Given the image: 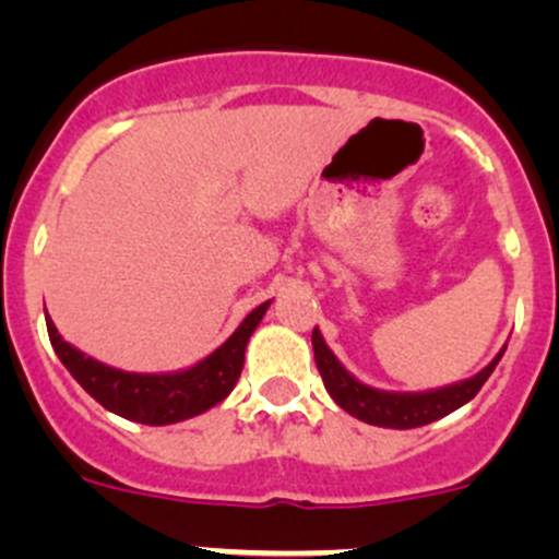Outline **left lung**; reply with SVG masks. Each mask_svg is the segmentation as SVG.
<instances>
[{"mask_svg":"<svg viewBox=\"0 0 559 559\" xmlns=\"http://www.w3.org/2000/svg\"><path fill=\"white\" fill-rule=\"evenodd\" d=\"M313 357L316 368H319L321 379H324L326 392L330 397L341 405L346 414L357 416L359 421H368L376 427H389V430H411V427H425L430 421L443 419L452 411L462 408L465 403H471L478 394V389L484 386V381L492 376V370L498 368L500 357L506 352V343L498 354H495L492 362L487 368L478 370L471 379L454 381V384L427 389V392H386V389H376L362 384L354 373H348L343 368L341 359L332 354V348L326 346L324 337H321L319 326H313Z\"/></svg>","mask_w":559,"mask_h":559,"instance_id":"left-lung-1","label":"left lung"}]
</instances>
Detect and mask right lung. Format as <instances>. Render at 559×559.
Listing matches in <instances>:
<instances>
[{"label": "right lung", "mask_w": 559, "mask_h": 559, "mask_svg": "<svg viewBox=\"0 0 559 559\" xmlns=\"http://www.w3.org/2000/svg\"><path fill=\"white\" fill-rule=\"evenodd\" d=\"M270 302L273 300L253 308L216 352L202 357L191 368L170 370V373H129V370L110 368L67 343L48 311H45V324H48L56 357L99 405L129 421L165 427L205 414L233 392L240 379V370H243L248 341L262 316L267 313Z\"/></svg>", "instance_id": "right-lung-1"}]
</instances>
